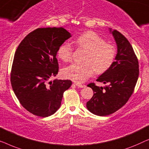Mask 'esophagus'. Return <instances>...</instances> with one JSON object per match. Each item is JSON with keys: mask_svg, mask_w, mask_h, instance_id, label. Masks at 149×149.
Masks as SVG:
<instances>
[{"mask_svg": "<svg viewBox=\"0 0 149 149\" xmlns=\"http://www.w3.org/2000/svg\"><path fill=\"white\" fill-rule=\"evenodd\" d=\"M74 85H76L77 87H80V88H83V87H84V86H85L84 85H82V84H81V83H74Z\"/></svg>", "mask_w": 149, "mask_h": 149, "instance_id": "obj_1", "label": "esophagus"}]
</instances>
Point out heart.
Returning a JSON list of instances; mask_svg holds the SVG:
<instances>
[{
  "label": "heart",
  "instance_id": "1",
  "mask_svg": "<svg viewBox=\"0 0 149 149\" xmlns=\"http://www.w3.org/2000/svg\"><path fill=\"white\" fill-rule=\"evenodd\" d=\"M79 47L86 50L83 63H74L67 66L63 74L67 79L81 83L92 75L93 71L101 74L111 68L116 56L115 47L105 42V40L92 31L81 34L76 39ZM58 56L65 62H70L72 57V47L68 42L61 45Z\"/></svg>",
  "mask_w": 149,
  "mask_h": 149
}]
</instances>
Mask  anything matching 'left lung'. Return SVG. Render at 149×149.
Instances as JSON below:
<instances>
[{"mask_svg": "<svg viewBox=\"0 0 149 149\" xmlns=\"http://www.w3.org/2000/svg\"><path fill=\"white\" fill-rule=\"evenodd\" d=\"M117 46L115 61L109 70L97 79L107 84L98 87L91 83L87 86L93 89V95L87 102L91 113L98 116L113 114L124 106L134 92L139 75L138 61L128 40L117 30H111Z\"/></svg>", "mask_w": 149, "mask_h": 149, "instance_id": "1", "label": "left lung"}]
</instances>
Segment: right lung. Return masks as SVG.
I'll return each instance as SVG.
<instances>
[{"label": "right lung", "instance_id": "1", "mask_svg": "<svg viewBox=\"0 0 149 149\" xmlns=\"http://www.w3.org/2000/svg\"><path fill=\"white\" fill-rule=\"evenodd\" d=\"M70 33L63 28H37L22 40L16 49L11 83L24 109L41 117L54 114L61 106L70 80L49 81L58 72V50Z\"/></svg>", "mask_w": 149, "mask_h": 149}]
</instances>
